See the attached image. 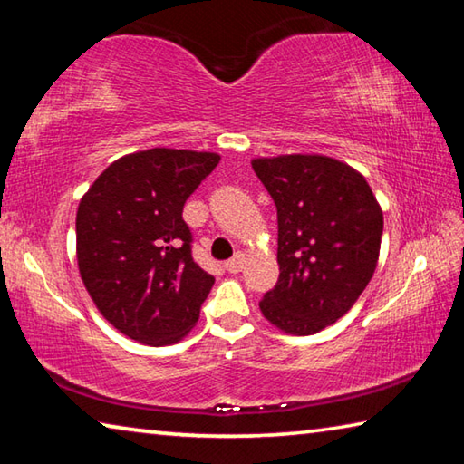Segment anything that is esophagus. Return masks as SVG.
Segmentation results:
<instances>
[{"label": "esophagus", "mask_w": 464, "mask_h": 464, "mask_svg": "<svg viewBox=\"0 0 464 464\" xmlns=\"http://www.w3.org/2000/svg\"><path fill=\"white\" fill-rule=\"evenodd\" d=\"M243 264H246V254H243V251H237V254H235L231 260L225 262V268H227V272L237 274V272H241Z\"/></svg>", "instance_id": "esophagus-1"}]
</instances>
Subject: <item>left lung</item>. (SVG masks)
<instances>
[{"mask_svg": "<svg viewBox=\"0 0 464 464\" xmlns=\"http://www.w3.org/2000/svg\"><path fill=\"white\" fill-rule=\"evenodd\" d=\"M278 210L276 286L262 315L290 335H313L343 317L371 282L382 210L364 176L327 155L251 161Z\"/></svg>", "mask_w": 464, "mask_h": 464, "instance_id": "obj_1", "label": "left lung"}]
</instances>
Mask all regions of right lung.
Wrapping results in <instances>:
<instances>
[{
  "instance_id": "obj_1",
  "label": "right lung",
  "mask_w": 464,
  "mask_h": 464,
  "mask_svg": "<svg viewBox=\"0 0 464 464\" xmlns=\"http://www.w3.org/2000/svg\"><path fill=\"white\" fill-rule=\"evenodd\" d=\"M221 155L155 147L102 171L77 208V266L121 334L169 345L190 334L215 278L192 260L184 204Z\"/></svg>"
}]
</instances>
